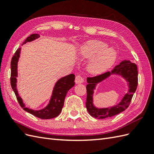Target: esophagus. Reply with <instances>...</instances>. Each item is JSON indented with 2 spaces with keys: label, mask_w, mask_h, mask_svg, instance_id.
Segmentation results:
<instances>
[{
  "label": "esophagus",
  "mask_w": 154,
  "mask_h": 154,
  "mask_svg": "<svg viewBox=\"0 0 154 154\" xmlns=\"http://www.w3.org/2000/svg\"><path fill=\"white\" fill-rule=\"evenodd\" d=\"M84 82V79L83 77H81V75H77L75 77V83L76 84H80L83 83Z\"/></svg>",
  "instance_id": "obj_1"
}]
</instances>
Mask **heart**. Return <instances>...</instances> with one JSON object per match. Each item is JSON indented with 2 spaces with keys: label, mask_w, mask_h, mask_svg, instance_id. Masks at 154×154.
I'll list each match as a JSON object with an SVG mask.
<instances>
[{
  "label": "heart",
  "mask_w": 154,
  "mask_h": 154,
  "mask_svg": "<svg viewBox=\"0 0 154 154\" xmlns=\"http://www.w3.org/2000/svg\"><path fill=\"white\" fill-rule=\"evenodd\" d=\"M81 57L92 58L88 65L91 73L99 74L110 67L116 59V51L114 48L106 47V44L99 40H90L83 44L79 50Z\"/></svg>",
  "instance_id": "heart-1"
}]
</instances>
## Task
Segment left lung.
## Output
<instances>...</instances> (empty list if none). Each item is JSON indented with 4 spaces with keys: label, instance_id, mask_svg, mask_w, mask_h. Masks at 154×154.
Listing matches in <instances>:
<instances>
[{
    "label": "left lung",
    "instance_id": "1",
    "mask_svg": "<svg viewBox=\"0 0 154 154\" xmlns=\"http://www.w3.org/2000/svg\"><path fill=\"white\" fill-rule=\"evenodd\" d=\"M112 74L122 75L129 83V90L122 100L117 106L106 109H98L93 105L92 94L96 85L109 76ZM87 100L86 107L91 116L98 119H106L112 117L125 110L131 102L134 93L136 91L138 86V67L137 65L130 61L124 60L119 65H116L113 69L107 71L95 77H88L87 79Z\"/></svg>",
    "mask_w": 154,
    "mask_h": 154
}]
</instances>
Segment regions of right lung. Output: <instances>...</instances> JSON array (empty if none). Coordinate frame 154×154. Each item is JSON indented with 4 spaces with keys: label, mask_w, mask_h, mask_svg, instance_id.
<instances>
[{
    "label": "right lung",
    "mask_w": 154,
    "mask_h": 154,
    "mask_svg": "<svg viewBox=\"0 0 154 154\" xmlns=\"http://www.w3.org/2000/svg\"><path fill=\"white\" fill-rule=\"evenodd\" d=\"M40 37L38 34H33L26 39L23 42V44L26 42H32ZM20 53V48L16 51L11 60V84L12 90L14 91L16 99L18 101L20 105L26 112L32 114V115L36 116L41 119H50L57 116L61 112L62 108L63 106L65 98L71 88L75 85V75L70 74L59 79L55 83L53 93L50 100V103L46 107L40 110H34L25 106L21 97L19 96L18 91L16 89V77L18 76L17 65L18 59Z\"/></svg>",
    "instance_id": "add662e5"
}]
</instances>
